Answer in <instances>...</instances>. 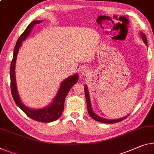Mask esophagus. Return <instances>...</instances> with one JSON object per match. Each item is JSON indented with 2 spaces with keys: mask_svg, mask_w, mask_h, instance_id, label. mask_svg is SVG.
<instances>
[{
  "mask_svg": "<svg viewBox=\"0 0 154 154\" xmlns=\"http://www.w3.org/2000/svg\"><path fill=\"white\" fill-rule=\"evenodd\" d=\"M89 74V70L87 69V68H84V69H82V75H84V76H86V75H88Z\"/></svg>",
  "mask_w": 154,
  "mask_h": 154,
  "instance_id": "34e87169",
  "label": "esophagus"
}]
</instances>
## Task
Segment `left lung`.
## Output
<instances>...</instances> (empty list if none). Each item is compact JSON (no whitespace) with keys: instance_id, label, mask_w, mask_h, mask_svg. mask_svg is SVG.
<instances>
[{"instance_id":"1","label":"left lung","mask_w":154,"mask_h":154,"mask_svg":"<svg viewBox=\"0 0 154 154\" xmlns=\"http://www.w3.org/2000/svg\"><path fill=\"white\" fill-rule=\"evenodd\" d=\"M140 35L141 39H142L144 43L145 44L146 46H147V38L145 34L142 32H140ZM84 91H85V96H86V102H87V108H88V112L89 115L92 117L94 120L100 122V123H118V122H120L121 121H123V119H125V118L128 117V116H125L123 117V118H120V119H107L103 118V117H101L97 115L94 113V112L92 109V106H91V102H90V96H89V92H88V87L86 85L84 86Z\"/></svg>"}]
</instances>
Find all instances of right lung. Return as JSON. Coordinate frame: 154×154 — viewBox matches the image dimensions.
Listing matches in <instances>:
<instances>
[{
	"mask_svg": "<svg viewBox=\"0 0 154 154\" xmlns=\"http://www.w3.org/2000/svg\"><path fill=\"white\" fill-rule=\"evenodd\" d=\"M42 21L43 20H34L31 22L17 41L16 45L14 47L13 59H12L10 67L11 91L12 97H13L16 104L29 117L38 122L50 123V122L57 120L62 115L63 110H64L66 97L68 92H69L70 89L72 87L73 85H75L78 82L79 75L77 74H74L71 76L66 78L64 81H62L57 94H56L54 99H53L52 102H51V103L48 106L45 107V108L39 109L29 108L22 102L20 96H19L16 81L15 69L17 56H18L19 48H20L23 42L26 40V38L29 35V34L31 33L33 26L35 24L42 23Z\"/></svg>",
	"mask_w": 154,
	"mask_h": 154,
	"instance_id": "right-lung-1",
	"label": "right lung"
}]
</instances>
